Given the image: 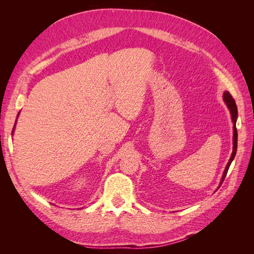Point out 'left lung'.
Here are the masks:
<instances>
[{"label": "left lung", "instance_id": "obj_1", "mask_svg": "<svg viewBox=\"0 0 254 254\" xmlns=\"http://www.w3.org/2000/svg\"><path fill=\"white\" fill-rule=\"evenodd\" d=\"M224 99L225 102L227 104V106L229 107L230 109V112H231V118H232V122H233V151H232V155H231V158H230L229 162L226 166V170L224 172V175H222V178H221V182L220 184H222V182H224L226 176H227V173H228V170L230 165H231V162L233 161L235 155H236V149H237V130H236V120H237V107H236V104H235V101L234 98L232 97V95L229 93L228 91H226L224 93Z\"/></svg>", "mask_w": 254, "mask_h": 254}]
</instances>
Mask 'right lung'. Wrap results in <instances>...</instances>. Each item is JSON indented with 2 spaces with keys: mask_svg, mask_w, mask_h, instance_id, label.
<instances>
[{
  "mask_svg": "<svg viewBox=\"0 0 254 254\" xmlns=\"http://www.w3.org/2000/svg\"><path fill=\"white\" fill-rule=\"evenodd\" d=\"M12 131H13V130H12Z\"/></svg>",
  "mask_w": 254,
  "mask_h": 254,
  "instance_id": "obj_1",
  "label": "right lung"
}]
</instances>
